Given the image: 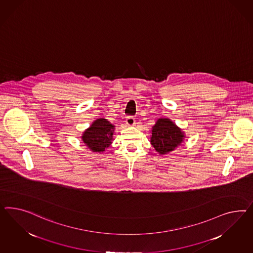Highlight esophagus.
Masks as SVG:
<instances>
[{"mask_svg":"<svg viewBox=\"0 0 253 253\" xmlns=\"http://www.w3.org/2000/svg\"><path fill=\"white\" fill-rule=\"evenodd\" d=\"M126 123H127V125H129V126H133L134 123H135V119L131 116L127 117V118H126Z\"/></svg>","mask_w":253,"mask_h":253,"instance_id":"34e87169","label":"esophagus"}]
</instances>
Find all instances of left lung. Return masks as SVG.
Returning a JSON list of instances; mask_svg holds the SVG:
<instances>
[{"label": "left lung", "instance_id": "left-lung-1", "mask_svg": "<svg viewBox=\"0 0 253 253\" xmlns=\"http://www.w3.org/2000/svg\"><path fill=\"white\" fill-rule=\"evenodd\" d=\"M151 144L160 155L175 150L183 142L184 131L167 118H160L151 130Z\"/></svg>", "mask_w": 253, "mask_h": 253}]
</instances>
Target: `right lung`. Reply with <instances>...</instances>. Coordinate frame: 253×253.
<instances>
[{"label": "right lung", "mask_w": 253, "mask_h": 253, "mask_svg": "<svg viewBox=\"0 0 253 253\" xmlns=\"http://www.w3.org/2000/svg\"><path fill=\"white\" fill-rule=\"evenodd\" d=\"M115 126L106 119H97L84 131L83 142L92 152L103 153L112 143Z\"/></svg>", "instance_id": "add662e5"}]
</instances>
